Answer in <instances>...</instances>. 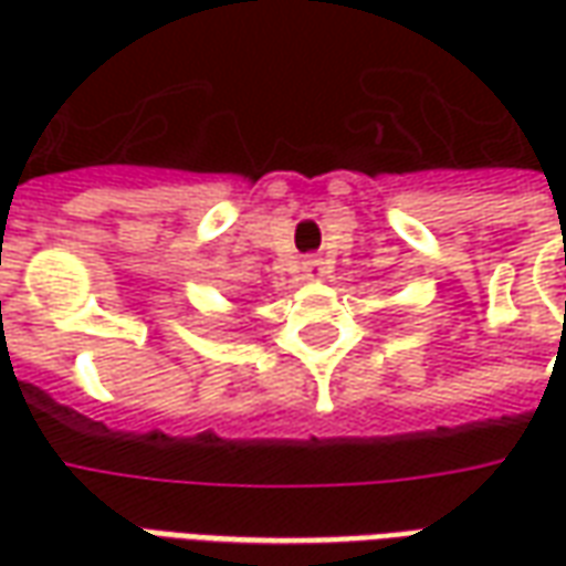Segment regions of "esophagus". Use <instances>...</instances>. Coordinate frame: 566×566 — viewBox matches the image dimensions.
Returning a JSON list of instances; mask_svg holds the SVG:
<instances>
[{"label": "esophagus", "mask_w": 566, "mask_h": 566, "mask_svg": "<svg viewBox=\"0 0 566 566\" xmlns=\"http://www.w3.org/2000/svg\"><path fill=\"white\" fill-rule=\"evenodd\" d=\"M327 275H331V266L321 258H308L303 263V279H308V282H324Z\"/></svg>", "instance_id": "obj_1"}]
</instances>
